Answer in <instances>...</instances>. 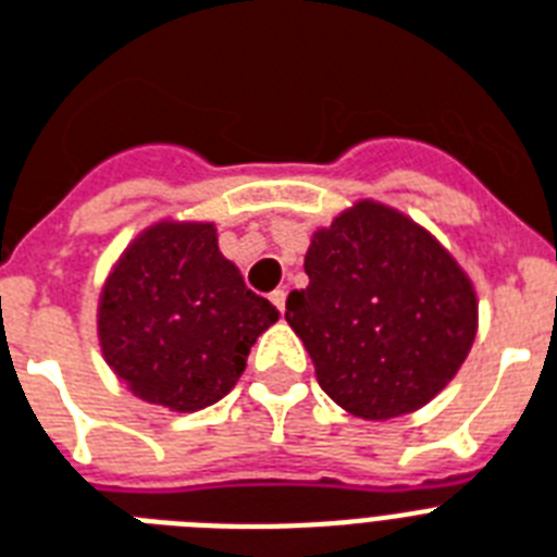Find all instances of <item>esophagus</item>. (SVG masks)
<instances>
[{
    "mask_svg": "<svg viewBox=\"0 0 557 557\" xmlns=\"http://www.w3.org/2000/svg\"><path fill=\"white\" fill-rule=\"evenodd\" d=\"M271 304L277 306L280 312H286V292H283V288H277V292H271Z\"/></svg>",
    "mask_w": 557,
    "mask_h": 557,
    "instance_id": "1",
    "label": "esophagus"
}]
</instances>
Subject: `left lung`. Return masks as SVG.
<instances>
[{"label":"left lung","instance_id":"obj_1","mask_svg":"<svg viewBox=\"0 0 557 557\" xmlns=\"http://www.w3.org/2000/svg\"><path fill=\"white\" fill-rule=\"evenodd\" d=\"M309 286L286 321L323 393L370 422L424 407L476 338V292L454 253L384 201L358 199L309 239Z\"/></svg>","mask_w":557,"mask_h":557}]
</instances>
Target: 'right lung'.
I'll use <instances>...</instances> for the list:
<instances>
[{
  "instance_id": "add662e5",
  "label": "right lung",
  "mask_w": 557,
  "mask_h": 557,
  "mask_svg": "<svg viewBox=\"0 0 557 557\" xmlns=\"http://www.w3.org/2000/svg\"><path fill=\"white\" fill-rule=\"evenodd\" d=\"M277 306L245 288L213 222L164 216L126 245L98 297V341L147 405L196 413L239 381Z\"/></svg>"
}]
</instances>
